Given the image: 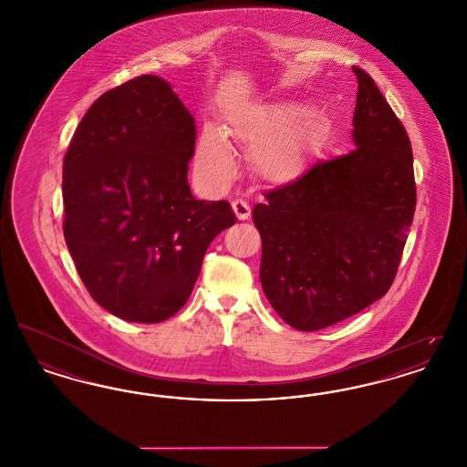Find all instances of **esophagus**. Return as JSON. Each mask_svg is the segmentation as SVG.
Masks as SVG:
<instances>
[{"label":"esophagus","instance_id":"34e87169","mask_svg":"<svg viewBox=\"0 0 467 467\" xmlns=\"http://www.w3.org/2000/svg\"><path fill=\"white\" fill-rule=\"evenodd\" d=\"M231 206H233L234 215H236L240 221H246V219L250 217V206H248L246 201L234 200L231 202Z\"/></svg>","mask_w":467,"mask_h":467}]
</instances>
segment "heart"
Masks as SVG:
<instances>
[{"label": "heart", "mask_w": 467, "mask_h": 467, "mask_svg": "<svg viewBox=\"0 0 467 467\" xmlns=\"http://www.w3.org/2000/svg\"><path fill=\"white\" fill-rule=\"evenodd\" d=\"M299 103H275L254 115L238 130L240 138L252 147L254 170L271 183H290L308 166L315 126L301 117ZM196 171L212 187H225L234 177V157L223 134L208 128L196 147Z\"/></svg>", "instance_id": "b5f03b06"}]
</instances>
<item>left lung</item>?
I'll use <instances>...</instances> for the list:
<instances>
[{"label":"left lung","mask_w":467,"mask_h":467,"mask_svg":"<svg viewBox=\"0 0 467 467\" xmlns=\"http://www.w3.org/2000/svg\"><path fill=\"white\" fill-rule=\"evenodd\" d=\"M354 73L356 150L317 162L252 212L263 290L297 331L329 327L383 297L413 223L410 138L375 80L360 67Z\"/></svg>","instance_id":"8db88e82"}]
</instances>
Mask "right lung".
<instances>
[{
    "mask_svg": "<svg viewBox=\"0 0 467 467\" xmlns=\"http://www.w3.org/2000/svg\"><path fill=\"white\" fill-rule=\"evenodd\" d=\"M196 126L170 82L141 75L99 96L63 162L65 240L92 299L140 324L173 317L206 248L236 223L187 183Z\"/></svg>",
    "mask_w": 467,
    "mask_h": 467,
    "instance_id": "1",
    "label": "right lung"
}]
</instances>
